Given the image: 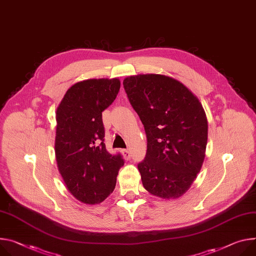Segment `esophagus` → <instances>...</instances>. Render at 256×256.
Returning a JSON list of instances; mask_svg holds the SVG:
<instances>
[{
	"label": "esophagus",
	"mask_w": 256,
	"mask_h": 256,
	"mask_svg": "<svg viewBox=\"0 0 256 256\" xmlns=\"http://www.w3.org/2000/svg\"><path fill=\"white\" fill-rule=\"evenodd\" d=\"M122 153L124 158L126 160H128V159L130 158V150L124 149V150H122Z\"/></svg>",
	"instance_id": "34e87169"
}]
</instances>
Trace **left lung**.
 Returning <instances> with one entry per match:
<instances>
[{
	"instance_id": "8db88e82",
	"label": "left lung",
	"mask_w": 256,
	"mask_h": 256,
	"mask_svg": "<svg viewBox=\"0 0 256 256\" xmlns=\"http://www.w3.org/2000/svg\"><path fill=\"white\" fill-rule=\"evenodd\" d=\"M130 105L144 124L147 152L138 164L144 188L154 196L176 199L189 190L205 157L208 124L193 92L161 74L124 80Z\"/></svg>"
}]
</instances>
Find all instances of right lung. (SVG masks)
Returning a JSON list of instances; mask_svg holds the SVG:
<instances>
[{
	"label": "right lung",
	"mask_w": 256,
	"mask_h": 256,
	"mask_svg": "<svg viewBox=\"0 0 256 256\" xmlns=\"http://www.w3.org/2000/svg\"><path fill=\"white\" fill-rule=\"evenodd\" d=\"M118 78H92L69 88L56 111L55 154L68 191L78 201L98 204L114 190L124 164L104 143L102 112L115 100Z\"/></svg>",
	"instance_id": "right-lung-1"
}]
</instances>
